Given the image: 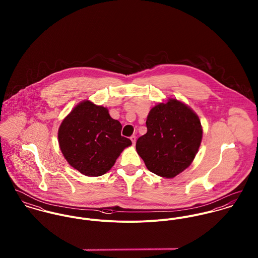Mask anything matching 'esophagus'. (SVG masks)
I'll return each instance as SVG.
<instances>
[{
	"mask_svg": "<svg viewBox=\"0 0 258 258\" xmlns=\"http://www.w3.org/2000/svg\"><path fill=\"white\" fill-rule=\"evenodd\" d=\"M130 139H131V141H132V144H133V145H135V143H136V136H135V135H133V136H131V137H130Z\"/></svg>",
	"mask_w": 258,
	"mask_h": 258,
	"instance_id": "1",
	"label": "esophagus"
}]
</instances>
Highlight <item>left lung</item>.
<instances>
[{
  "label": "left lung",
  "mask_w": 258,
  "mask_h": 258,
  "mask_svg": "<svg viewBox=\"0 0 258 258\" xmlns=\"http://www.w3.org/2000/svg\"><path fill=\"white\" fill-rule=\"evenodd\" d=\"M147 133L136 143V151L148 170L172 179L194 161L203 138L197 113L184 102L169 98L148 114Z\"/></svg>",
  "instance_id": "8db88e82"
}]
</instances>
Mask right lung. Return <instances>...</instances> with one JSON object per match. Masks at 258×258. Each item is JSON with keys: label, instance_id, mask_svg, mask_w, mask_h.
Here are the masks:
<instances>
[{"label": "right lung", "instance_id": "1", "mask_svg": "<svg viewBox=\"0 0 258 258\" xmlns=\"http://www.w3.org/2000/svg\"><path fill=\"white\" fill-rule=\"evenodd\" d=\"M122 125L106 107L90 100L78 103L58 128V144L68 163L87 177H99L114 166L130 139L121 136Z\"/></svg>", "mask_w": 258, "mask_h": 258}]
</instances>
